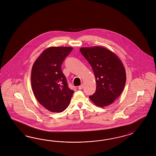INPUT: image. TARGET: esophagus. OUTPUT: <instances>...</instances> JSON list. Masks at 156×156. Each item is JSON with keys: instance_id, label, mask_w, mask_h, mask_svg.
Wrapping results in <instances>:
<instances>
[{"instance_id": "obj_1", "label": "esophagus", "mask_w": 156, "mask_h": 156, "mask_svg": "<svg viewBox=\"0 0 156 156\" xmlns=\"http://www.w3.org/2000/svg\"><path fill=\"white\" fill-rule=\"evenodd\" d=\"M83 84H81L80 86H78V89L80 90H82L83 89Z\"/></svg>"}]
</instances>
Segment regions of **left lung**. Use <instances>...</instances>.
<instances>
[{
    "mask_svg": "<svg viewBox=\"0 0 156 156\" xmlns=\"http://www.w3.org/2000/svg\"><path fill=\"white\" fill-rule=\"evenodd\" d=\"M80 51L90 63L95 77L96 90L89 96L90 100L101 108L112 104L122 92L126 83L122 62L104 47H82Z\"/></svg>",
    "mask_w": 156,
    "mask_h": 156,
    "instance_id": "1",
    "label": "left lung"
}]
</instances>
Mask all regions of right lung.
Masks as SVG:
<instances>
[{
    "instance_id": "add662e5",
    "label": "right lung",
    "mask_w": 156,
    "mask_h": 156,
    "mask_svg": "<svg viewBox=\"0 0 156 156\" xmlns=\"http://www.w3.org/2000/svg\"><path fill=\"white\" fill-rule=\"evenodd\" d=\"M72 50L70 47H49L34 63L31 77L34 94L40 104L50 112L64 111L74 92L69 87L61 69L63 62Z\"/></svg>"
}]
</instances>
